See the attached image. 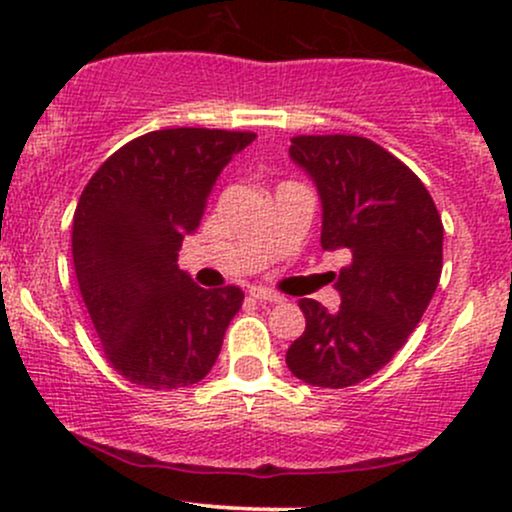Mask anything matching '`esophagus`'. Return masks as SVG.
Instances as JSON below:
<instances>
[{
  "label": "esophagus",
  "mask_w": 512,
  "mask_h": 512,
  "mask_svg": "<svg viewBox=\"0 0 512 512\" xmlns=\"http://www.w3.org/2000/svg\"><path fill=\"white\" fill-rule=\"evenodd\" d=\"M250 296L255 298V301H260V303H281V301H284V298H281L279 293H274V291H269V289H260V286L250 289Z\"/></svg>",
  "instance_id": "34e87169"
}]
</instances>
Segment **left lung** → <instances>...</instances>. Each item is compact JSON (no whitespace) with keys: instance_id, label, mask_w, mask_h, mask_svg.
I'll list each match as a JSON object with an SVG mask.
<instances>
[{"instance_id":"8db88e82","label":"left lung","mask_w":512,"mask_h":512,"mask_svg":"<svg viewBox=\"0 0 512 512\" xmlns=\"http://www.w3.org/2000/svg\"><path fill=\"white\" fill-rule=\"evenodd\" d=\"M289 154L315 180L337 313L301 298L305 332L286 351L303 383L342 390L378 373L424 317L443 269V221L424 182L383 146L356 134H301Z\"/></svg>"}]
</instances>
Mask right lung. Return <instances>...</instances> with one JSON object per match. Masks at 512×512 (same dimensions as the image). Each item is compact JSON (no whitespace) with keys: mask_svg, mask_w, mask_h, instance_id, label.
<instances>
[{"mask_svg":"<svg viewBox=\"0 0 512 512\" xmlns=\"http://www.w3.org/2000/svg\"><path fill=\"white\" fill-rule=\"evenodd\" d=\"M255 132L175 127L142 134L93 173L74 211L76 281L103 354L149 390L195 385L243 305L238 286L202 289L178 267L223 166Z\"/></svg>","mask_w":512,"mask_h":512,"instance_id":"right-lung-1","label":"right lung"}]
</instances>
